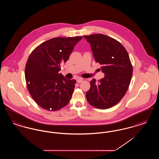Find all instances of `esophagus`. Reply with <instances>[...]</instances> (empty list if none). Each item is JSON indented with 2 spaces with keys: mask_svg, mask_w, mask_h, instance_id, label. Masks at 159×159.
<instances>
[{
  "mask_svg": "<svg viewBox=\"0 0 159 159\" xmlns=\"http://www.w3.org/2000/svg\"><path fill=\"white\" fill-rule=\"evenodd\" d=\"M83 79L80 78V79H77V82L78 83H81V82H83Z\"/></svg>",
  "mask_w": 159,
  "mask_h": 159,
  "instance_id": "esophagus-1",
  "label": "esophagus"
}]
</instances>
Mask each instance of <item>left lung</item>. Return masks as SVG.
I'll use <instances>...</instances> for the list:
<instances>
[{"label":"left lung","instance_id":"8db88e82","mask_svg":"<svg viewBox=\"0 0 159 159\" xmlns=\"http://www.w3.org/2000/svg\"><path fill=\"white\" fill-rule=\"evenodd\" d=\"M91 45L95 60L101 65L104 78L93 79L86 93L91 106L107 109L117 104L125 95L132 76V66L125 47L113 38L102 34L83 36Z\"/></svg>","mask_w":159,"mask_h":159}]
</instances>
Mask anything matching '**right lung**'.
Wrapping results in <instances>:
<instances>
[{"mask_svg":"<svg viewBox=\"0 0 159 159\" xmlns=\"http://www.w3.org/2000/svg\"><path fill=\"white\" fill-rule=\"evenodd\" d=\"M82 38L51 39L36 47L29 57L25 68L27 89L42 108L56 111L70 102L76 82L59 73L60 64L68 60L75 46Z\"/></svg>","mask_w":159,"mask_h":159,"instance_id":"1","label":"right lung"}]
</instances>
